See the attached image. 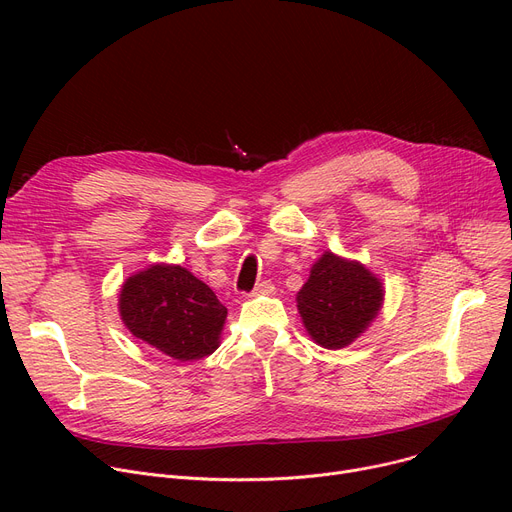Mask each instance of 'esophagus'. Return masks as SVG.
<instances>
[{"mask_svg":"<svg viewBox=\"0 0 512 512\" xmlns=\"http://www.w3.org/2000/svg\"><path fill=\"white\" fill-rule=\"evenodd\" d=\"M276 292V286L272 284V282H261V284H257L255 286V290H253V294L257 297V294H274Z\"/></svg>","mask_w":512,"mask_h":512,"instance_id":"1","label":"esophagus"}]
</instances>
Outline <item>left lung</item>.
<instances>
[{
	"label": "left lung",
	"instance_id": "left-lung-1",
	"mask_svg": "<svg viewBox=\"0 0 512 512\" xmlns=\"http://www.w3.org/2000/svg\"><path fill=\"white\" fill-rule=\"evenodd\" d=\"M384 284L361 261L332 251L321 255L297 292V309L311 340L338 351L353 344L378 317Z\"/></svg>",
	"mask_w": 512,
	"mask_h": 512
}]
</instances>
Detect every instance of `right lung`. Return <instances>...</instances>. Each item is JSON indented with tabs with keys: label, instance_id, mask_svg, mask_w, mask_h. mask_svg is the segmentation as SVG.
<instances>
[{
	"label": "right lung",
	"instance_id": "obj_1",
	"mask_svg": "<svg viewBox=\"0 0 512 512\" xmlns=\"http://www.w3.org/2000/svg\"><path fill=\"white\" fill-rule=\"evenodd\" d=\"M118 311L134 338L180 363L220 346L228 309L182 265L153 263L120 288Z\"/></svg>",
	"mask_w": 512,
	"mask_h": 512
}]
</instances>
